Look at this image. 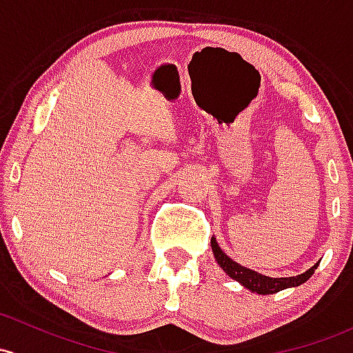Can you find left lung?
<instances>
[{"mask_svg":"<svg viewBox=\"0 0 353 353\" xmlns=\"http://www.w3.org/2000/svg\"><path fill=\"white\" fill-rule=\"evenodd\" d=\"M211 248H213V255L214 259H216L218 265H220L221 269L232 277V279H235L236 283L242 284L243 288L248 289V291L257 292V294H274V292H279L283 291V289L296 288V285L306 283V281L314 274V269L318 267V264H314L311 269H307L306 272L299 274V276L269 277V276H264V274L255 272V270L252 269H247V267L236 264L235 261H232V259L221 250L214 236H211Z\"/></svg>","mask_w":353,"mask_h":353,"instance_id":"8db88e82","label":"left lung"}]
</instances>
